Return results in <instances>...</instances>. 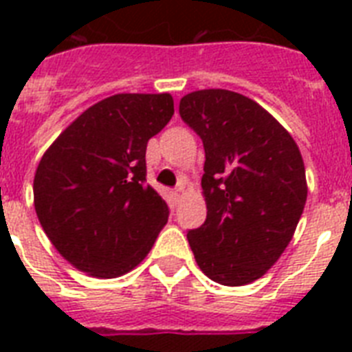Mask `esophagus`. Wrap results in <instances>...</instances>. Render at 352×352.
<instances>
[{"label": "esophagus", "mask_w": 352, "mask_h": 352, "mask_svg": "<svg viewBox=\"0 0 352 352\" xmlns=\"http://www.w3.org/2000/svg\"><path fill=\"white\" fill-rule=\"evenodd\" d=\"M184 195H186V192H184V184H179V186H177L175 190H173V197H175L177 201H181V199L184 197Z\"/></svg>", "instance_id": "esophagus-1"}]
</instances>
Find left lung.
<instances>
[{"label":"left lung","mask_w":352,"mask_h":352,"mask_svg":"<svg viewBox=\"0 0 352 352\" xmlns=\"http://www.w3.org/2000/svg\"><path fill=\"white\" fill-rule=\"evenodd\" d=\"M179 113L206 155V221L188 232L195 261L215 283H252L283 254L305 208L300 148L270 113L234 91H193Z\"/></svg>","instance_id":"obj_1"}]
</instances>
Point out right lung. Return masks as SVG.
<instances>
[{
  "instance_id": "right-lung-1",
  "label": "right lung",
  "mask_w": 352,
  "mask_h": 352,
  "mask_svg": "<svg viewBox=\"0 0 352 352\" xmlns=\"http://www.w3.org/2000/svg\"><path fill=\"white\" fill-rule=\"evenodd\" d=\"M171 117L170 93L113 95L85 109L41 157L36 215L82 272L104 279L129 272L168 223V204L146 184V148Z\"/></svg>"
}]
</instances>
